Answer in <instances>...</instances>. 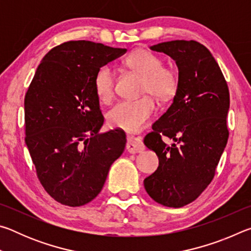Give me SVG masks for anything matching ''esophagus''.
<instances>
[{"label":"esophagus","mask_w":251,"mask_h":251,"mask_svg":"<svg viewBox=\"0 0 251 251\" xmlns=\"http://www.w3.org/2000/svg\"><path fill=\"white\" fill-rule=\"evenodd\" d=\"M144 144L141 138L135 137V136H128L127 137V144H126V151L130 152V154H136V152H141L144 151Z\"/></svg>","instance_id":"esophagus-1"}]
</instances>
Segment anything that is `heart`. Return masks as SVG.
<instances>
[{
  "label": "heart",
  "instance_id": "obj_1",
  "mask_svg": "<svg viewBox=\"0 0 251 251\" xmlns=\"http://www.w3.org/2000/svg\"><path fill=\"white\" fill-rule=\"evenodd\" d=\"M124 64L134 73L142 76L141 94L138 100H123L109 110L108 124L115 128L135 133L146 127L156 112L152 95L160 100H169L178 88V74L172 67L164 66L158 55L147 50H136L124 59ZM115 72L108 65L99 69L94 77V88L101 103H109L115 95Z\"/></svg>",
  "mask_w": 251,
  "mask_h": 251
}]
</instances>
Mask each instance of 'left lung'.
Wrapping results in <instances>:
<instances>
[{
    "label": "left lung",
    "instance_id": "8db88e82",
    "mask_svg": "<svg viewBox=\"0 0 251 251\" xmlns=\"http://www.w3.org/2000/svg\"><path fill=\"white\" fill-rule=\"evenodd\" d=\"M151 50L176 62L179 82L172 105L144 138L159 160L144 186L156 202L179 208L194 201L214 178L228 141L229 91L218 63L198 42H163ZM163 135L176 144L166 146Z\"/></svg>",
    "mask_w": 251,
    "mask_h": 251
}]
</instances>
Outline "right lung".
Here are the masks:
<instances>
[{"label": "right lung", "mask_w": 251, "mask_h": 251, "mask_svg": "<svg viewBox=\"0 0 251 251\" xmlns=\"http://www.w3.org/2000/svg\"><path fill=\"white\" fill-rule=\"evenodd\" d=\"M126 52L91 41L66 42L43 57L25 95V144L42 186L63 205L92 201L124 151V131L100 134L104 117L94 77Z\"/></svg>", "instance_id": "1"}]
</instances>
